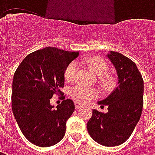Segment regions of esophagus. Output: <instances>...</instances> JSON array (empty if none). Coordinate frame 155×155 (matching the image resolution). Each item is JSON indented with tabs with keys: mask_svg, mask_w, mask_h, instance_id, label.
Masks as SVG:
<instances>
[{
	"mask_svg": "<svg viewBox=\"0 0 155 155\" xmlns=\"http://www.w3.org/2000/svg\"><path fill=\"white\" fill-rule=\"evenodd\" d=\"M74 106H75V109H79L82 106V104L79 102H74Z\"/></svg>",
	"mask_w": 155,
	"mask_h": 155,
	"instance_id": "esophagus-1",
	"label": "esophagus"
}]
</instances>
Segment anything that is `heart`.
Listing matches in <instances>:
<instances>
[{
  "mask_svg": "<svg viewBox=\"0 0 155 155\" xmlns=\"http://www.w3.org/2000/svg\"><path fill=\"white\" fill-rule=\"evenodd\" d=\"M81 62L86 64L94 74H96L100 77L99 81L104 89L111 90L114 87L115 83H116L115 78L112 74H107L109 67H108L107 63L102 58H82ZM78 70H79V64L76 61L71 62L64 71V75L65 81L69 83L74 82L76 78ZM71 95L76 102L86 103L91 99L97 97L98 92L96 90L91 89V88L75 86L71 91Z\"/></svg>",
  "mask_w": 155,
  "mask_h": 155,
  "instance_id": "b5f03b06",
  "label": "heart"
}]
</instances>
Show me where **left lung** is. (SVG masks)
Here are the masks:
<instances>
[{
	"mask_svg": "<svg viewBox=\"0 0 155 155\" xmlns=\"http://www.w3.org/2000/svg\"><path fill=\"white\" fill-rule=\"evenodd\" d=\"M115 68L118 86L98 104L108 105L107 113L93 110L87 123L91 138L104 146H118L133 133L143 110V81L135 63L119 52L107 54Z\"/></svg>",
	"mask_w": 155,
	"mask_h": 155,
	"instance_id": "obj_1",
	"label": "left lung"
}]
</instances>
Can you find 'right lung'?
<instances>
[{
	"instance_id": "obj_1",
	"label": "right lung",
	"mask_w": 155,
	"mask_h": 155,
	"mask_svg": "<svg viewBox=\"0 0 155 155\" xmlns=\"http://www.w3.org/2000/svg\"><path fill=\"white\" fill-rule=\"evenodd\" d=\"M78 55L79 52L45 47L28 54L15 71L12 111L22 134L35 145L52 146L64 137L74 102L64 100L54 108L50 101L54 94H61L64 71Z\"/></svg>"
}]
</instances>
